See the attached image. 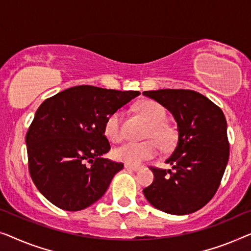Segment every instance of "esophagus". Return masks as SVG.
<instances>
[{
    "mask_svg": "<svg viewBox=\"0 0 251 251\" xmlns=\"http://www.w3.org/2000/svg\"><path fill=\"white\" fill-rule=\"evenodd\" d=\"M125 168L127 171H133V172H137L141 167L139 166H133V165H128V164H125Z\"/></svg>",
    "mask_w": 251,
    "mask_h": 251,
    "instance_id": "obj_1",
    "label": "esophagus"
}]
</instances>
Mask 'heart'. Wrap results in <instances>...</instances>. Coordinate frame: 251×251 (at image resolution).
<instances>
[{
	"mask_svg": "<svg viewBox=\"0 0 251 251\" xmlns=\"http://www.w3.org/2000/svg\"><path fill=\"white\" fill-rule=\"evenodd\" d=\"M139 110L148 119V122H150L147 137L157 139L165 148L172 147L175 143L176 134L171 126L166 124L167 114L165 108L158 102L143 101L139 104ZM104 134L111 142H121L124 139L122 110L112 112L107 118L104 124ZM156 141L149 140L146 142L124 143L114 150L115 159L128 165H139L159 153L160 147Z\"/></svg>",
	"mask_w": 251,
	"mask_h": 251,
	"instance_id": "1",
	"label": "heart"
}]
</instances>
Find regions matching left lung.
<instances>
[{
  "label": "left lung",
  "mask_w": 251,
  "mask_h": 251,
  "mask_svg": "<svg viewBox=\"0 0 251 251\" xmlns=\"http://www.w3.org/2000/svg\"><path fill=\"white\" fill-rule=\"evenodd\" d=\"M177 124V143L166 162L172 169L151 168L152 184L143 190L154 208L186 215L202 208L216 193L228 161L227 124L220 107L191 90L146 91Z\"/></svg>",
  "instance_id": "8db88e82"
}]
</instances>
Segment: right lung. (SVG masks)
Segmentation results:
<instances>
[{"instance_id": "add662e5", "label": "right lung", "mask_w": 251, "mask_h": 251, "mask_svg": "<svg viewBox=\"0 0 251 251\" xmlns=\"http://www.w3.org/2000/svg\"><path fill=\"white\" fill-rule=\"evenodd\" d=\"M137 95L139 91L80 85L40 105L26 135L28 167L34 184L51 203L77 211L104 195L124 167L103 158L110 150L105 121Z\"/></svg>"}]
</instances>
